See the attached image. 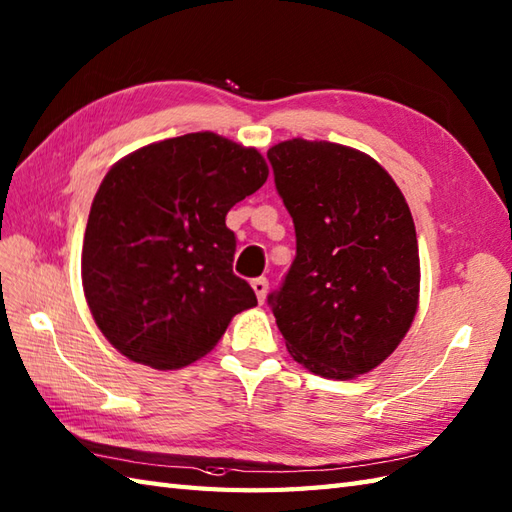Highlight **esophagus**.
Wrapping results in <instances>:
<instances>
[{"mask_svg": "<svg viewBox=\"0 0 512 512\" xmlns=\"http://www.w3.org/2000/svg\"><path fill=\"white\" fill-rule=\"evenodd\" d=\"M253 292H255V296H257V301L259 303H264L266 301V296H268V281L261 277V279H253Z\"/></svg>", "mask_w": 512, "mask_h": 512, "instance_id": "34e87169", "label": "esophagus"}]
</instances>
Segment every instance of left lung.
<instances>
[{"label": "left lung", "instance_id": "obj_1", "mask_svg": "<svg viewBox=\"0 0 512 512\" xmlns=\"http://www.w3.org/2000/svg\"><path fill=\"white\" fill-rule=\"evenodd\" d=\"M296 231V257L270 294L292 358L327 379L388 360L419 310L421 261L406 198L371 154L288 139L268 150Z\"/></svg>", "mask_w": 512, "mask_h": 512}]
</instances>
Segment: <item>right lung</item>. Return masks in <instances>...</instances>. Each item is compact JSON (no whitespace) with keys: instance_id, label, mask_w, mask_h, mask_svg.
<instances>
[{"instance_id":"obj_1","label":"right lung","mask_w":512,"mask_h":512,"mask_svg":"<svg viewBox=\"0 0 512 512\" xmlns=\"http://www.w3.org/2000/svg\"><path fill=\"white\" fill-rule=\"evenodd\" d=\"M266 178L257 148L211 130L154 141L106 172L82 242V290L95 325L128 360L183 368L257 305L233 275L227 213Z\"/></svg>"}]
</instances>
